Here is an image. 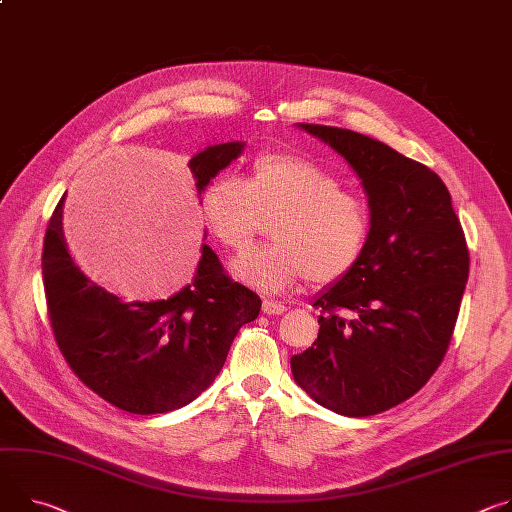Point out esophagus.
Listing matches in <instances>:
<instances>
[{
	"mask_svg": "<svg viewBox=\"0 0 512 512\" xmlns=\"http://www.w3.org/2000/svg\"><path fill=\"white\" fill-rule=\"evenodd\" d=\"M261 308H263V312L265 314H284L288 308H286V304H282V302H277V300H269V298H263V304H261Z\"/></svg>",
	"mask_w": 512,
	"mask_h": 512,
	"instance_id": "1",
	"label": "esophagus"
}]
</instances>
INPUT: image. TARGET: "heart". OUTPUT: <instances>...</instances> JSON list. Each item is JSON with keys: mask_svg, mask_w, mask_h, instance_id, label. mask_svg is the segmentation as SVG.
Listing matches in <instances>:
<instances>
[{"mask_svg": "<svg viewBox=\"0 0 512 512\" xmlns=\"http://www.w3.org/2000/svg\"><path fill=\"white\" fill-rule=\"evenodd\" d=\"M327 167L292 151H267L249 165L247 181L218 175L202 194V212L214 239L245 251L273 222V245L232 263L241 282L284 292L306 280L316 288L343 282L361 263L371 237L367 202L341 188Z\"/></svg>", "mask_w": 512, "mask_h": 512, "instance_id": "1", "label": "heart"}]
</instances>
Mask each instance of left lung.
Returning <instances> with one entry per match:
<instances>
[{
	"label": "left lung",
	"mask_w": 512,
	"mask_h": 512,
	"mask_svg": "<svg viewBox=\"0 0 512 512\" xmlns=\"http://www.w3.org/2000/svg\"><path fill=\"white\" fill-rule=\"evenodd\" d=\"M300 128L359 175L371 237L355 271L314 302L318 337L292 357V374L324 408L371 416L416 394L441 365L470 273L466 235L427 165L347 128Z\"/></svg>",
	"instance_id": "1"
}]
</instances>
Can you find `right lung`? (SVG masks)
<instances>
[{"mask_svg":"<svg viewBox=\"0 0 512 512\" xmlns=\"http://www.w3.org/2000/svg\"><path fill=\"white\" fill-rule=\"evenodd\" d=\"M243 151L208 147L190 161L198 194ZM63 200L42 245V280L55 341L73 374L98 396L132 414H159L196 400L220 374L259 296L224 271L204 245L194 282L167 300L124 302L89 282L69 255Z\"/></svg>","mask_w":512,"mask_h":512,"instance_id":"obj_1","label":"right lung"}]
</instances>
